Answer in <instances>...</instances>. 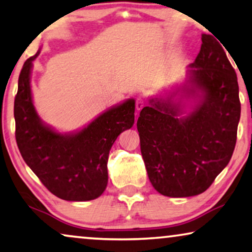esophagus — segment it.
I'll return each mask as SVG.
<instances>
[{
  "label": "esophagus",
  "mask_w": 252,
  "mask_h": 252,
  "mask_svg": "<svg viewBox=\"0 0 252 252\" xmlns=\"http://www.w3.org/2000/svg\"><path fill=\"white\" fill-rule=\"evenodd\" d=\"M145 106V100L143 98H138L136 100V109L137 111H140L141 108H143Z\"/></svg>",
  "instance_id": "esophagus-1"
}]
</instances>
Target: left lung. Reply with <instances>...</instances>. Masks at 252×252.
<instances>
[{
    "mask_svg": "<svg viewBox=\"0 0 252 252\" xmlns=\"http://www.w3.org/2000/svg\"><path fill=\"white\" fill-rule=\"evenodd\" d=\"M189 67L186 82L165 98H151L137 121L150 182L170 197L198 195L210 187L231 160L240 121L236 73L212 35L202 34ZM185 100L193 106L183 117Z\"/></svg>",
    "mask_w": 252,
    "mask_h": 252,
    "instance_id": "8db88e82",
    "label": "left lung"
}]
</instances>
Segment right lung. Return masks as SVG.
<instances>
[{
    "label": "right lung",
    "instance_id": "add662e5",
    "mask_svg": "<svg viewBox=\"0 0 252 252\" xmlns=\"http://www.w3.org/2000/svg\"><path fill=\"white\" fill-rule=\"evenodd\" d=\"M38 54L25 62L15 98L16 140L20 154L57 197L94 200L107 186V161L113 144L134 123V99L113 106L82 130L57 132L38 118L32 98L31 73Z\"/></svg>",
    "mask_w": 252,
    "mask_h": 252
}]
</instances>
